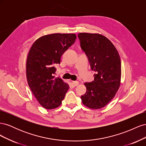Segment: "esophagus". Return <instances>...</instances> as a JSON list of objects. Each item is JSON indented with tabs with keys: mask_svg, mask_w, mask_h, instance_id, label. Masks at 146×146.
Segmentation results:
<instances>
[{
	"mask_svg": "<svg viewBox=\"0 0 146 146\" xmlns=\"http://www.w3.org/2000/svg\"><path fill=\"white\" fill-rule=\"evenodd\" d=\"M72 84L74 86H77L79 84V82L78 81H74L72 82Z\"/></svg>",
	"mask_w": 146,
	"mask_h": 146,
	"instance_id": "esophagus-1",
	"label": "esophagus"
}]
</instances>
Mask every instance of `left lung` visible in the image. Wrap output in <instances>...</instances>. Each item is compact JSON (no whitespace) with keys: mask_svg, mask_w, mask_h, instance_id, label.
Listing matches in <instances>:
<instances>
[{"mask_svg":"<svg viewBox=\"0 0 146 146\" xmlns=\"http://www.w3.org/2000/svg\"><path fill=\"white\" fill-rule=\"evenodd\" d=\"M82 49L85 52L94 80L85 83L86 93L81 96L86 107H104L115 96L121 84V62L119 53L109 39L98 33L78 34Z\"/></svg>","mask_w":146,"mask_h":146,"instance_id":"obj_1","label":"left lung"}]
</instances>
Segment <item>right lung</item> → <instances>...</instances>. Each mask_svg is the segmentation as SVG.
Returning a JSON list of instances; mask_svg holds the SVG:
<instances>
[{"instance_id":"right-lung-1","label":"right lung","mask_w":146,"mask_h":146,"mask_svg":"<svg viewBox=\"0 0 146 146\" xmlns=\"http://www.w3.org/2000/svg\"><path fill=\"white\" fill-rule=\"evenodd\" d=\"M76 35L54 33L42 36L31 47L26 63V76L32 93L43 108L54 109L61 104L68 84L54 76L55 65L74 43Z\"/></svg>"}]
</instances>
